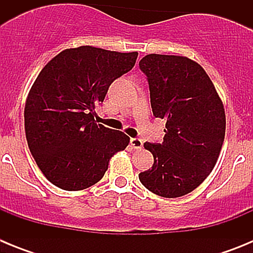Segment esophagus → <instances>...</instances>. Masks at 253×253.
<instances>
[{
  "instance_id": "34e87169",
  "label": "esophagus",
  "mask_w": 253,
  "mask_h": 253,
  "mask_svg": "<svg viewBox=\"0 0 253 253\" xmlns=\"http://www.w3.org/2000/svg\"><path fill=\"white\" fill-rule=\"evenodd\" d=\"M130 146L134 149H140L143 147V142L139 138H130Z\"/></svg>"
}]
</instances>
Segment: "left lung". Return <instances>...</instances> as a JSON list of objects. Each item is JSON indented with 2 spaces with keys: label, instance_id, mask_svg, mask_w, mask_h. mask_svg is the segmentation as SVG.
Wrapping results in <instances>:
<instances>
[{
  "label": "left lung",
  "instance_id": "obj_1",
  "mask_svg": "<svg viewBox=\"0 0 253 253\" xmlns=\"http://www.w3.org/2000/svg\"><path fill=\"white\" fill-rule=\"evenodd\" d=\"M139 68L147 76L153 115L166 120L163 142L144 143L154 162L139 180L156 195L184 196L218 161L225 134L222 100L203 67L186 57L148 54Z\"/></svg>",
  "mask_w": 253,
  "mask_h": 253
}]
</instances>
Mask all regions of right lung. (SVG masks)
<instances>
[{"instance_id": "add662e5", "label": "right lung", "mask_w": 253, "mask_h": 253, "mask_svg": "<svg viewBox=\"0 0 253 253\" xmlns=\"http://www.w3.org/2000/svg\"><path fill=\"white\" fill-rule=\"evenodd\" d=\"M138 53L95 46L66 49L42 69L25 105L28 146L40 171L67 191L92 186L129 137L96 124L95 107L110 84L129 72Z\"/></svg>"}]
</instances>
